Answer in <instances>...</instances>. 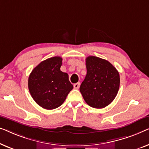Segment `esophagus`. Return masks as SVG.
Listing matches in <instances>:
<instances>
[{
	"mask_svg": "<svg viewBox=\"0 0 149 149\" xmlns=\"http://www.w3.org/2000/svg\"><path fill=\"white\" fill-rule=\"evenodd\" d=\"M79 86H80V83H79V82H77V83H75V84H74V88H75V89H78L79 88Z\"/></svg>",
	"mask_w": 149,
	"mask_h": 149,
	"instance_id": "34e87169",
	"label": "esophagus"
}]
</instances>
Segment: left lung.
<instances>
[{
    "instance_id": "obj_1",
    "label": "left lung",
    "mask_w": 149,
    "mask_h": 149,
    "mask_svg": "<svg viewBox=\"0 0 149 149\" xmlns=\"http://www.w3.org/2000/svg\"><path fill=\"white\" fill-rule=\"evenodd\" d=\"M87 74L79 87L84 99L89 106L102 109L109 105L118 93L119 72L105 59L95 56L86 58Z\"/></svg>"
}]
</instances>
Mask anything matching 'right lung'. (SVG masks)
Returning a JSON list of instances; mask_svg holds the SVG:
<instances>
[{
  "label": "right lung",
  "instance_id": "add662e5",
  "mask_svg": "<svg viewBox=\"0 0 149 149\" xmlns=\"http://www.w3.org/2000/svg\"><path fill=\"white\" fill-rule=\"evenodd\" d=\"M61 56H53L39 63L28 78V88L34 101L45 109L51 110L63 103L73 89L69 75L60 70Z\"/></svg>",
  "mask_w": 149,
  "mask_h": 149
}]
</instances>
